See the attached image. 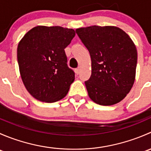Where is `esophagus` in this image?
<instances>
[{"label":"esophagus","mask_w":151,"mask_h":151,"mask_svg":"<svg viewBox=\"0 0 151 151\" xmlns=\"http://www.w3.org/2000/svg\"><path fill=\"white\" fill-rule=\"evenodd\" d=\"M80 68H76V69H75V73H76V74H77V75H78V74H80Z\"/></svg>","instance_id":"esophagus-1"}]
</instances>
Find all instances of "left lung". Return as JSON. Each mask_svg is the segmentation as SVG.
Returning <instances> with one entry per match:
<instances>
[{"label":"left lung","instance_id":"obj_1","mask_svg":"<svg viewBox=\"0 0 151 151\" xmlns=\"http://www.w3.org/2000/svg\"><path fill=\"white\" fill-rule=\"evenodd\" d=\"M76 33L91 55V76L85 82L91 99L103 106L120 102L134 83L137 52L133 41L115 26L93 25Z\"/></svg>","mask_w":151,"mask_h":151}]
</instances>
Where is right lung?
Here are the masks:
<instances>
[{"label": "right lung", "instance_id": "obj_1", "mask_svg": "<svg viewBox=\"0 0 151 151\" xmlns=\"http://www.w3.org/2000/svg\"><path fill=\"white\" fill-rule=\"evenodd\" d=\"M75 36L73 29L36 26L17 47V61L23 84L39 101L52 103L64 98L74 80L64 49Z\"/></svg>", "mask_w": 151, "mask_h": 151}]
</instances>
